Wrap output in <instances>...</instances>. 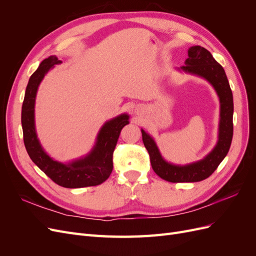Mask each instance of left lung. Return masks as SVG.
<instances>
[{
	"mask_svg": "<svg viewBox=\"0 0 256 256\" xmlns=\"http://www.w3.org/2000/svg\"><path fill=\"white\" fill-rule=\"evenodd\" d=\"M178 69L202 76L212 85L218 94L220 99V124L219 140L216 145L202 160L187 166H175L162 158L152 138L143 129L142 138L145 148L150 154L152 168L162 180L170 182H196L210 176L230 150L233 138V94L223 67L212 58L210 52L200 46L189 48L184 66Z\"/></svg>",
	"mask_w": 256,
	"mask_h": 256,
	"instance_id": "obj_1",
	"label": "left lung"
}]
</instances>
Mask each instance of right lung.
Listing matches in <instances>:
<instances>
[{
    "label": "right lung",
    "instance_id": "1",
    "mask_svg": "<svg viewBox=\"0 0 256 256\" xmlns=\"http://www.w3.org/2000/svg\"><path fill=\"white\" fill-rule=\"evenodd\" d=\"M62 62L51 56L44 58L37 70L30 76L26 90L21 111L23 141L30 158L49 178L64 188H84L106 182L113 170V152L122 129L129 124L128 114H122L106 122L100 129L94 148L86 157L65 164L49 157L38 141L34 108L38 86L54 65Z\"/></svg>",
    "mask_w": 256,
    "mask_h": 256
}]
</instances>
